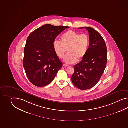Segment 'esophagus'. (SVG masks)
Wrapping results in <instances>:
<instances>
[{"label": "esophagus", "mask_w": 128, "mask_h": 128, "mask_svg": "<svg viewBox=\"0 0 128 128\" xmlns=\"http://www.w3.org/2000/svg\"><path fill=\"white\" fill-rule=\"evenodd\" d=\"M63 66H64V67H68V65H66L65 64H64L63 65Z\"/></svg>", "instance_id": "34e87169"}]
</instances>
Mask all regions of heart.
<instances>
[{
  "mask_svg": "<svg viewBox=\"0 0 128 128\" xmlns=\"http://www.w3.org/2000/svg\"><path fill=\"white\" fill-rule=\"evenodd\" d=\"M89 38L86 34H80L73 30L66 32L61 36V41L55 40L53 47L57 56L63 58L67 51L64 60L66 63H75L86 55L89 46Z\"/></svg>",
  "mask_w": 128,
  "mask_h": 128,
  "instance_id": "1",
  "label": "heart"
}]
</instances>
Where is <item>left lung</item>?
<instances>
[{
	"mask_svg": "<svg viewBox=\"0 0 128 128\" xmlns=\"http://www.w3.org/2000/svg\"><path fill=\"white\" fill-rule=\"evenodd\" d=\"M89 34V47L82 60L74 66L72 82L84 90L94 87L100 80L106 68L107 47L105 41L94 28L86 27Z\"/></svg>",
	"mask_w": 128,
	"mask_h": 128,
	"instance_id": "obj_1",
	"label": "left lung"
}]
</instances>
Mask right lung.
<instances>
[{
  "mask_svg": "<svg viewBox=\"0 0 128 128\" xmlns=\"http://www.w3.org/2000/svg\"><path fill=\"white\" fill-rule=\"evenodd\" d=\"M68 26L45 24L29 35L24 48L23 65L28 80L38 86L50 84L63 63L53 47L56 37Z\"/></svg>",
  "mask_w": 128,
  "mask_h": 128,
  "instance_id": "1",
  "label": "right lung"
}]
</instances>
